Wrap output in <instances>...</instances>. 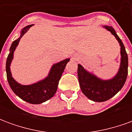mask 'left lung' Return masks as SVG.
I'll use <instances>...</instances> for the list:
<instances>
[{
  "mask_svg": "<svg viewBox=\"0 0 132 132\" xmlns=\"http://www.w3.org/2000/svg\"><path fill=\"white\" fill-rule=\"evenodd\" d=\"M103 27L114 36L120 46V65L116 75L110 79L104 80L78 64V78L81 91L88 99L98 102L114 96L125 85L128 74V56L122 40L113 27L108 25Z\"/></svg>",
  "mask_w": 132,
  "mask_h": 132,
  "instance_id": "8db88e82",
  "label": "left lung"
}]
</instances>
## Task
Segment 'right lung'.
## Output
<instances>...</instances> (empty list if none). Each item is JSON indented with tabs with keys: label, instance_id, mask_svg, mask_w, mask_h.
I'll use <instances>...</instances> for the list:
<instances>
[{
	"label": "right lung",
	"instance_id": "right-lung-1",
	"mask_svg": "<svg viewBox=\"0 0 132 132\" xmlns=\"http://www.w3.org/2000/svg\"><path fill=\"white\" fill-rule=\"evenodd\" d=\"M33 25L34 24H30L22 28L20 37L12 43L10 48V53L6 61V73L8 83L14 93L25 102L37 105L46 102L54 95L57 90L59 81L70 59L68 58L53 64L48 76L42 80L30 85H22L18 83L12 76L10 65L14 57V52L20 39Z\"/></svg>",
	"mask_w": 132,
	"mask_h": 132
}]
</instances>
